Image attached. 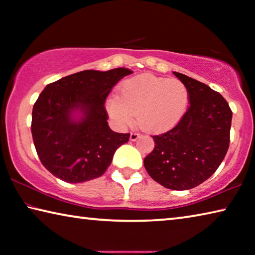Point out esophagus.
I'll use <instances>...</instances> for the list:
<instances>
[{
	"mask_svg": "<svg viewBox=\"0 0 255 255\" xmlns=\"http://www.w3.org/2000/svg\"><path fill=\"white\" fill-rule=\"evenodd\" d=\"M140 135L138 132H130V137H129V139H130L131 141H135V140H137V138L139 137Z\"/></svg>",
	"mask_w": 255,
	"mask_h": 255,
	"instance_id": "1",
	"label": "esophagus"
}]
</instances>
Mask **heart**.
<instances>
[{
    "label": "heart",
    "instance_id": "obj_1",
    "mask_svg": "<svg viewBox=\"0 0 255 255\" xmlns=\"http://www.w3.org/2000/svg\"><path fill=\"white\" fill-rule=\"evenodd\" d=\"M189 91L183 82L150 74L128 79L120 86L119 97L106 101V110L118 127L129 126L137 115V125L148 132L170 130L185 114Z\"/></svg>",
    "mask_w": 255,
    "mask_h": 255
}]
</instances>
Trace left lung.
Here are the masks:
<instances>
[{"mask_svg": "<svg viewBox=\"0 0 255 255\" xmlns=\"http://www.w3.org/2000/svg\"><path fill=\"white\" fill-rule=\"evenodd\" d=\"M189 91L187 112L166 132L153 136L154 149L144 159L150 178L172 190H188L209 179L230 147L232 110L208 85L173 72Z\"/></svg>", "mask_w": 255, "mask_h": 255, "instance_id": "1", "label": "left lung"}]
</instances>
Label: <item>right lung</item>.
Segmentation results:
<instances>
[{"instance_id":"right-lung-1","label":"right lung","mask_w":255,"mask_h":255,"mask_svg":"<svg viewBox=\"0 0 255 255\" xmlns=\"http://www.w3.org/2000/svg\"><path fill=\"white\" fill-rule=\"evenodd\" d=\"M131 73L124 67L82 71L40 93L33 105L31 133L42 165L56 178L70 183L99 178L129 140L130 133L110 129L105 102L117 82Z\"/></svg>"}]
</instances>
